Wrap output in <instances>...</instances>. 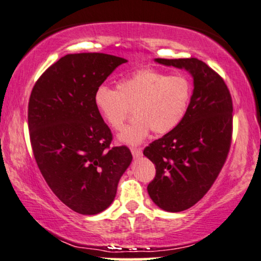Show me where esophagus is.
I'll use <instances>...</instances> for the list:
<instances>
[{"label": "esophagus", "instance_id": "1", "mask_svg": "<svg viewBox=\"0 0 261 261\" xmlns=\"http://www.w3.org/2000/svg\"><path fill=\"white\" fill-rule=\"evenodd\" d=\"M131 152H132V156L136 157H141L142 156V149L141 148H137V146H132L131 148Z\"/></svg>", "mask_w": 261, "mask_h": 261}]
</instances>
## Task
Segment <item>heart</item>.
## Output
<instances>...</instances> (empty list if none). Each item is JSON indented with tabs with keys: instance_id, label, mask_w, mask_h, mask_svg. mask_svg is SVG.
<instances>
[{
	"instance_id": "heart-1",
	"label": "heart",
	"mask_w": 261,
	"mask_h": 261,
	"mask_svg": "<svg viewBox=\"0 0 261 261\" xmlns=\"http://www.w3.org/2000/svg\"><path fill=\"white\" fill-rule=\"evenodd\" d=\"M192 94V84L185 75H169L144 67L118 80L117 89L99 86L94 105L113 130L122 129L135 109V120L124 127L118 138L126 144H138L151 130L166 135L176 129L188 112Z\"/></svg>"
}]
</instances>
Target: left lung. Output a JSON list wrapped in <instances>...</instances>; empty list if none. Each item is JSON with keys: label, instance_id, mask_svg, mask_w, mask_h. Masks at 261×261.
I'll list each match as a JSON object with an SVG mask.
<instances>
[{"label": "left lung", "instance_id": "8db88e82", "mask_svg": "<svg viewBox=\"0 0 261 261\" xmlns=\"http://www.w3.org/2000/svg\"><path fill=\"white\" fill-rule=\"evenodd\" d=\"M186 68L194 78L189 110L182 123L146 146L155 164L148 193L160 208L182 212L199 202L218 178L233 135V101L223 79L196 58L156 59Z\"/></svg>", "mask_w": 261, "mask_h": 261}]
</instances>
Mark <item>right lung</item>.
Masks as SVG:
<instances>
[{
    "instance_id": "right-lung-1",
    "label": "right lung",
    "mask_w": 261,
    "mask_h": 261,
    "mask_svg": "<svg viewBox=\"0 0 261 261\" xmlns=\"http://www.w3.org/2000/svg\"><path fill=\"white\" fill-rule=\"evenodd\" d=\"M125 62L104 53L67 54L42 73L29 98L36 164L58 199L79 214L112 203L132 161L127 146L112 148V132L94 105L95 90Z\"/></svg>"
}]
</instances>
